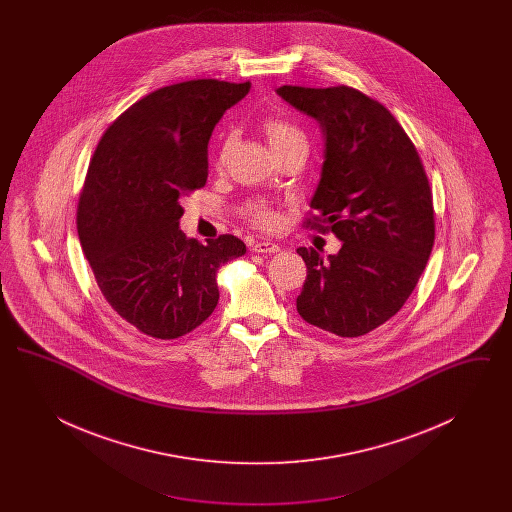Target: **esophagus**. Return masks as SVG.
<instances>
[{"label":"esophagus","mask_w":512,"mask_h":512,"mask_svg":"<svg viewBox=\"0 0 512 512\" xmlns=\"http://www.w3.org/2000/svg\"><path fill=\"white\" fill-rule=\"evenodd\" d=\"M253 251L255 253H278L280 251V245L272 244V242H255L253 244Z\"/></svg>","instance_id":"34e87169"}]
</instances>
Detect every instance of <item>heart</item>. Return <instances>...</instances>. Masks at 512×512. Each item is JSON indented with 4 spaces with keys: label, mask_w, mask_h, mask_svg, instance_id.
<instances>
[{
    "label": "heart",
    "mask_w": 512,
    "mask_h": 512,
    "mask_svg": "<svg viewBox=\"0 0 512 512\" xmlns=\"http://www.w3.org/2000/svg\"><path fill=\"white\" fill-rule=\"evenodd\" d=\"M263 128H265V134H267L268 142H270V146L274 149V153H280V151H284L288 147L299 146V144L307 146L305 134L297 126H293L292 122L270 117L263 124ZM236 140H238V136H236L234 130H228V132H224L220 136L219 147H217V165L219 167L226 165L228 157L234 151ZM247 217H249L253 224H257L259 228H272L276 224V220H278L276 215H274V211H270L265 205H251L249 211H247Z\"/></svg>",
    "instance_id": "b5f03b06"
}]
</instances>
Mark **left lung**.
I'll use <instances>...</instances> for the list:
<instances>
[{"label":"left lung","instance_id":"1","mask_svg":"<svg viewBox=\"0 0 512 512\" xmlns=\"http://www.w3.org/2000/svg\"><path fill=\"white\" fill-rule=\"evenodd\" d=\"M318 121L324 163L307 228L334 232L336 255L313 247L297 313L341 338H359L390 320L409 299L434 247L428 176L411 138L390 111L349 86L276 90Z\"/></svg>","mask_w":512,"mask_h":512}]
</instances>
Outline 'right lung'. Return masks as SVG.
I'll list each match as a JSON object with an SVG mask.
<instances>
[{
  "mask_svg": "<svg viewBox=\"0 0 512 512\" xmlns=\"http://www.w3.org/2000/svg\"><path fill=\"white\" fill-rule=\"evenodd\" d=\"M251 84L188 80L151 92L101 136L76 211L82 251L107 303L151 338L174 340L219 303L217 272L245 253L222 234L199 244L178 228L184 195L207 182V144Z\"/></svg>",
  "mask_w": 512,
  "mask_h": 512,
  "instance_id": "add662e5",
  "label": "right lung"
}]
</instances>
